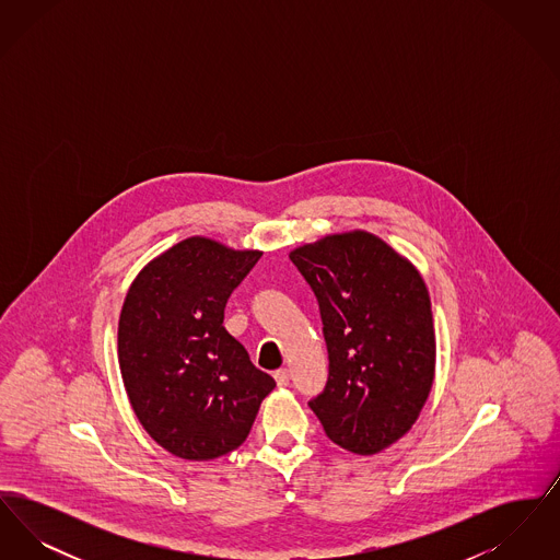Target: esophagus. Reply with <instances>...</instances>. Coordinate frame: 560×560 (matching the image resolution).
Instances as JSON below:
<instances>
[{
    "label": "esophagus",
    "mask_w": 560,
    "mask_h": 560,
    "mask_svg": "<svg viewBox=\"0 0 560 560\" xmlns=\"http://www.w3.org/2000/svg\"><path fill=\"white\" fill-rule=\"evenodd\" d=\"M275 382L279 388H285L290 384V372L288 370H277L275 372Z\"/></svg>",
    "instance_id": "obj_1"
}]
</instances>
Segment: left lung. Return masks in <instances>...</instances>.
<instances>
[{"label": "left lung", "mask_w": 560, "mask_h": 560, "mask_svg": "<svg viewBox=\"0 0 560 560\" xmlns=\"http://www.w3.org/2000/svg\"><path fill=\"white\" fill-rule=\"evenodd\" d=\"M319 302L329 373L308 400L325 434L370 455L413 427L434 377V323L420 272L370 233L290 254Z\"/></svg>", "instance_id": "1"}]
</instances>
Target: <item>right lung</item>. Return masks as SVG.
I'll return each mask as SVG.
<instances>
[{
	"label": "right lung",
	"instance_id": "obj_1",
	"mask_svg": "<svg viewBox=\"0 0 560 560\" xmlns=\"http://www.w3.org/2000/svg\"><path fill=\"white\" fill-rule=\"evenodd\" d=\"M260 256L190 237L142 268L126 295L117 334L124 386L140 424L178 457L237 450L275 388L222 325Z\"/></svg>",
	"mask_w": 560,
	"mask_h": 560
}]
</instances>
